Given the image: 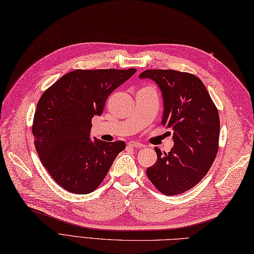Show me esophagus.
Listing matches in <instances>:
<instances>
[{
  "label": "esophagus",
  "mask_w": 254,
  "mask_h": 254,
  "mask_svg": "<svg viewBox=\"0 0 254 254\" xmlns=\"http://www.w3.org/2000/svg\"><path fill=\"white\" fill-rule=\"evenodd\" d=\"M128 146H129V147H134V148H142V147H144V144H142L140 142L131 141V142L128 143Z\"/></svg>",
  "instance_id": "esophagus-1"
}]
</instances>
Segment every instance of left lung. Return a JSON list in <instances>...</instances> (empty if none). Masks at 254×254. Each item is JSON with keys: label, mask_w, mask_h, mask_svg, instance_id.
I'll return each instance as SVG.
<instances>
[{"label": "left lung", "mask_w": 254, "mask_h": 254, "mask_svg": "<svg viewBox=\"0 0 254 254\" xmlns=\"http://www.w3.org/2000/svg\"><path fill=\"white\" fill-rule=\"evenodd\" d=\"M140 78L155 80L162 92V125L174 131L170 152H157V162L146 171L156 189L166 196L184 193L202 180L219 147V115L203 82L175 70H146Z\"/></svg>", "instance_id": "1"}]
</instances>
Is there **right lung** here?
<instances>
[{
    "mask_svg": "<svg viewBox=\"0 0 254 254\" xmlns=\"http://www.w3.org/2000/svg\"><path fill=\"white\" fill-rule=\"evenodd\" d=\"M128 70H75L44 91L32 131L45 170L61 188L75 194L95 190L125 142L90 140L92 119L101 115L107 98L135 73Z\"/></svg>",
    "mask_w": 254,
    "mask_h": 254,
    "instance_id": "add662e5",
    "label": "right lung"
}]
</instances>
